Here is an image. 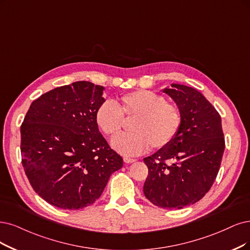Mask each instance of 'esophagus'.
I'll use <instances>...</instances> for the list:
<instances>
[{
    "mask_svg": "<svg viewBox=\"0 0 250 250\" xmlns=\"http://www.w3.org/2000/svg\"><path fill=\"white\" fill-rule=\"evenodd\" d=\"M124 162L126 163V164H132V163H135L136 160L134 159H130V158H124Z\"/></svg>",
    "mask_w": 250,
    "mask_h": 250,
    "instance_id": "esophagus-1",
    "label": "esophagus"
}]
</instances>
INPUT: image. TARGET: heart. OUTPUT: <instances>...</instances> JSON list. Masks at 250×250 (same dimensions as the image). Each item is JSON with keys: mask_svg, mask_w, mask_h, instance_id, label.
I'll list each match as a JSON object with an SVG mask.
<instances>
[{"mask_svg": "<svg viewBox=\"0 0 250 250\" xmlns=\"http://www.w3.org/2000/svg\"><path fill=\"white\" fill-rule=\"evenodd\" d=\"M125 118H134L128 126L131 133L111 140L113 148L124 155L134 156L149 149H162L176 137L180 124L179 108L151 90H136L123 95L115 104L109 100L96 110V123L108 136L116 135Z\"/></svg>", "mask_w": 250, "mask_h": 250, "instance_id": "b5f03b06", "label": "heart"}]
</instances>
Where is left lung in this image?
<instances>
[{
	"label": "left lung",
	"mask_w": 250,
	"mask_h": 250,
	"mask_svg": "<svg viewBox=\"0 0 250 250\" xmlns=\"http://www.w3.org/2000/svg\"><path fill=\"white\" fill-rule=\"evenodd\" d=\"M163 92L179 108L181 124L168 146L143 160L148 168L143 191L155 206L181 209L200 201L212 187L225 138L220 115L200 91L172 83Z\"/></svg>",
	"instance_id": "8db88e82"
}]
</instances>
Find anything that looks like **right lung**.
Here are the masks:
<instances>
[{
	"label": "right lung",
	"mask_w": 250,
	"mask_h": 250,
	"mask_svg": "<svg viewBox=\"0 0 250 250\" xmlns=\"http://www.w3.org/2000/svg\"><path fill=\"white\" fill-rule=\"evenodd\" d=\"M105 87L89 81L60 86L35 100L21 126L26 177L38 195L62 209L98 200L124 161L96 123Z\"/></svg>",
	"instance_id": "obj_1"
}]
</instances>
